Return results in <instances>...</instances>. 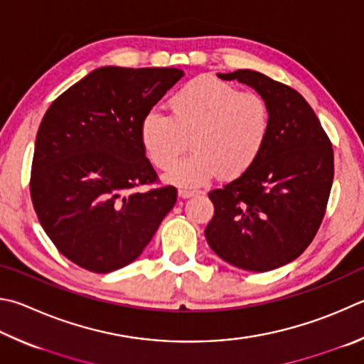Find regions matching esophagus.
<instances>
[{"label":"esophagus","mask_w":364,"mask_h":364,"mask_svg":"<svg viewBox=\"0 0 364 364\" xmlns=\"http://www.w3.org/2000/svg\"><path fill=\"white\" fill-rule=\"evenodd\" d=\"M197 194V191H193V189H186V188H181L180 191H178V196L181 197V199H189V197H193Z\"/></svg>","instance_id":"esophagus-1"}]
</instances>
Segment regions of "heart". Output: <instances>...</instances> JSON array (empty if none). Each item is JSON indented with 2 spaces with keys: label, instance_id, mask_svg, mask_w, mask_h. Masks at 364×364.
<instances>
[{
  "label": "heart",
  "instance_id": "1",
  "mask_svg": "<svg viewBox=\"0 0 364 364\" xmlns=\"http://www.w3.org/2000/svg\"><path fill=\"white\" fill-rule=\"evenodd\" d=\"M170 116L149 111L140 124L144 153L168 171L187 147L195 153L177 166L168 180L199 186L216 173L235 180L253 167L270 134V109L256 92L239 90L213 76L194 77L168 100Z\"/></svg>",
  "mask_w": 364,
  "mask_h": 364
}]
</instances>
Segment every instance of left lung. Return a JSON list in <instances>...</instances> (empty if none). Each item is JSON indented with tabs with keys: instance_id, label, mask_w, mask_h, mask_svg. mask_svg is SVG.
Returning <instances> with one entry per match:
<instances>
[{
	"instance_id": "1",
	"label": "left lung",
	"mask_w": 364,
	"mask_h": 364,
	"mask_svg": "<svg viewBox=\"0 0 364 364\" xmlns=\"http://www.w3.org/2000/svg\"><path fill=\"white\" fill-rule=\"evenodd\" d=\"M267 102L270 134L247 173L211 189L205 237L235 267L266 272L304 253L320 229L334 178L331 140L299 92L251 70L218 75Z\"/></svg>"
}]
</instances>
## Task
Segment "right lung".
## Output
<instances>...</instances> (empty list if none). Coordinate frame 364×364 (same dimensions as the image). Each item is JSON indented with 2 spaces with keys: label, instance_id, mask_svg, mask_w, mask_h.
<instances>
[{
  "label": "right lung",
  "instance_id": "right-lung-1",
  "mask_svg": "<svg viewBox=\"0 0 364 364\" xmlns=\"http://www.w3.org/2000/svg\"><path fill=\"white\" fill-rule=\"evenodd\" d=\"M184 76L178 68L103 67L57 97L41 121L30 196L71 262L113 272L141 255L176 203L144 153L140 124ZM151 186L146 193H134Z\"/></svg>",
  "mask_w": 364,
  "mask_h": 364
}]
</instances>
